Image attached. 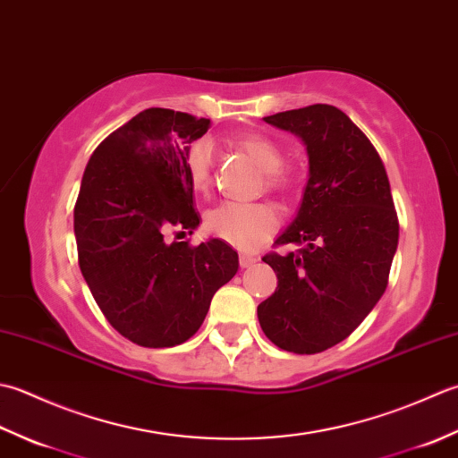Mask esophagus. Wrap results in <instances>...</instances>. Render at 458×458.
Instances as JSON below:
<instances>
[{
    "label": "esophagus",
    "mask_w": 458,
    "mask_h": 458,
    "mask_svg": "<svg viewBox=\"0 0 458 458\" xmlns=\"http://www.w3.org/2000/svg\"><path fill=\"white\" fill-rule=\"evenodd\" d=\"M257 255H250V253H241L239 255V265H241V268H249L250 265H255L257 263Z\"/></svg>",
    "instance_id": "1"
}]
</instances>
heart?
Here are the masks:
<instances>
[{"label":"heart","mask_w":458,"mask_h":458,"mask_svg":"<svg viewBox=\"0 0 458 458\" xmlns=\"http://www.w3.org/2000/svg\"><path fill=\"white\" fill-rule=\"evenodd\" d=\"M235 148L250 157L265 172L267 188L278 193H293L301 182V172L293 164H283V152L273 140L260 134H241ZM190 183L195 191H205L211 185L213 156L208 144H193L185 157ZM205 227L216 239L237 249H253L278 227V211L267 201L241 203L227 201L211 209Z\"/></svg>","instance_id":"1"}]
</instances>
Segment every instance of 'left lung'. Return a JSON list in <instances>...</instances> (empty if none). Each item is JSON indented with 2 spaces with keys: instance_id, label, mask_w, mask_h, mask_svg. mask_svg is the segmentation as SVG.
<instances>
[{
  "instance_id": "8db88e82",
  "label": "left lung",
  "mask_w": 458,
  "mask_h": 458,
  "mask_svg": "<svg viewBox=\"0 0 458 458\" xmlns=\"http://www.w3.org/2000/svg\"><path fill=\"white\" fill-rule=\"evenodd\" d=\"M302 140L310 164L296 219L263 257L276 291L257 308L267 338L286 352L318 353L358 328L389 283L399 221L386 165L368 136L330 105L265 116Z\"/></svg>"
}]
</instances>
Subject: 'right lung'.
<instances>
[{
    "label": "right lung",
    "mask_w": 458,
    "mask_h": 458,
    "mask_svg": "<svg viewBox=\"0 0 458 458\" xmlns=\"http://www.w3.org/2000/svg\"><path fill=\"white\" fill-rule=\"evenodd\" d=\"M209 118L148 108L90 156L74 203L79 267L112 328L144 348L199 330L211 298L239 268L221 239L193 247L199 225L185 157Z\"/></svg>",
    "instance_id": "obj_1"
}]
</instances>
